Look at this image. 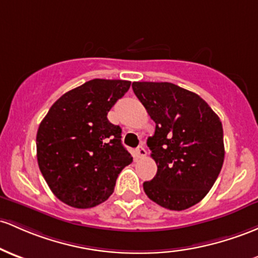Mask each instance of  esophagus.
Segmentation results:
<instances>
[{"label":"esophagus","mask_w":258,"mask_h":258,"mask_svg":"<svg viewBox=\"0 0 258 258\" xmlns=\"http://www.w3.org/2000/svg\"><path fill=\"white\" fill-rule=\"evenodd\" d=\"M136 154H137V158H144L147 155V151L143 146H140L137 149H136Z\"/></svg>","instance_id":"esophagus-1"}]
</instances>
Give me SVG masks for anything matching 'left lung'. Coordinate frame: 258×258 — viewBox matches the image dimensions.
<instances>
[{"instance_id": "8db88e82", "label": "left lung", "mask_w": 258, "mask_h": 258, "mask_svg": "<svg viewBox=\"0 0 258 258\" xmlns=\"http://www.w3.org/2000/svg\"><path fill=\"white\" fill-rule=\"evenodd\" d=\"M136 97L155 122L147 144L157 175L143 183L153 202L183 211L205 198L224 161L223 126L196 93L168 82H134Z\"/></svg>"}]
</instances>
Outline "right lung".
<instances>
[{
	"label": "right lung",
	"mask_w": 258,
	"mask_h": 258,
	"mask_svg": "<svg viewBox=\"0 0 258 258\" xmlns=\"http://www.w3.org/2000/svg\"><path fill=\"white\" fill-rule=\"evenodd\" d=\"M131 82L92 79L53 103L36 134L39 169L52 194L75 208H92L112 195L132 163L121 127L107 120Z\"/></svg>",
	"instance_id": "add662e5"
}]
</instances>
